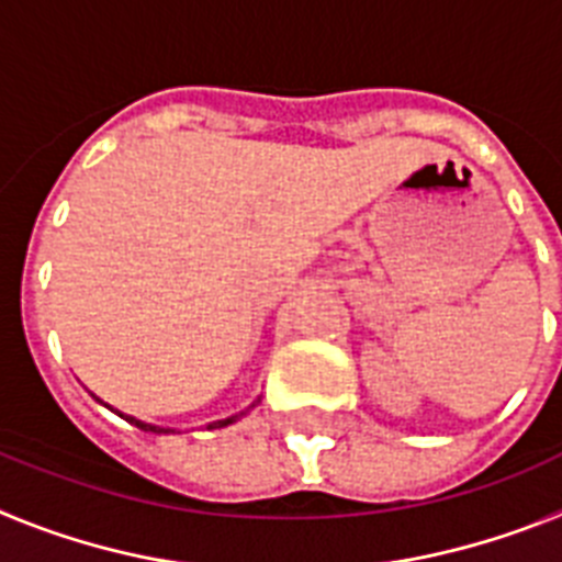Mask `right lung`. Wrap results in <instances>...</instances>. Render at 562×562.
Listing matches in <instances>:
<instances>
[{
  "instance_id": "1",
  "label": "right lung",
  "mask_w": 562,
  "mask_h": 562,
  "mask_svg": "<svg viewBox=\"0 0 562 562\" xmlns=\"http://www.w3.org/2000/svg\"><path fill=\"white\" fill-rule=\"evenodd\" d=\"M123 416V414H121ZM123 419L126 422H132V425H137V428L140 430H154V434H168V430H162V428H154V425H146V422H140V419H134V416H123ZM238 416H231V419H222V422H213L211 428H225V425H231V422H236Z\"/></svg>"
}]
</instances>
